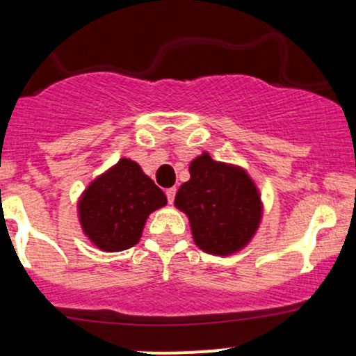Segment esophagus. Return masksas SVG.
Listing matches in <instances>:
<instances>
[{
    "label": "esophagus",
    "mask_w": 356,
    "mask_h": 356,
    "mask_svg": "<svg viewBox=\"0 0 356 356\" xmlns=\"http://www.w3.org/2000/svg\"><path fill=\"white\" fill-rule=\"evenodd\" d=\"M175 192H177V189H175V187H170V189H167V191H165L167 201H169V204H172V202H174V199H175Z\"/></svg>",
    "instance_id": "34e87169"
}]
</instances>
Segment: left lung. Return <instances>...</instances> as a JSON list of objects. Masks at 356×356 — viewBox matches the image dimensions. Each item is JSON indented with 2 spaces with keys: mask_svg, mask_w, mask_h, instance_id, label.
<instances>
[{
  "mask_svg": "<svg viewBox=\"0 0 356 356\" xmlns=\"http://www.w3.org/2000/svg\"><path fill=\"white\" fill-rule=\"evenodd\" d=\"M189 172L174 204L189 218L194 243L216 256L246 248L263 218L261 195L246 170L204 152L191 162Z\"/></svg>",
  "mask_w": 356,
  "mask_h": 356,
  "instance_id": "8db88e82",
  "label": "left lung"
}]
</instances>
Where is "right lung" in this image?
<instances>
[{
  "mask_svg": "<svg viewBox=\"0 0 356 356\" xmlns=\"http://www.w3.org/2000/svg\"><path fill=\"white\" fill-rule=\"evenodd\" d=\"M165 204V194L140 165L120 159L81 194L79 218L85 236L97 248L117 252L136 246L150 212Z\"/></svg>",
  "mask_w": 356,
  "mask_h": 356,
  "instance_id": "1",
  "label": "right lung"
}]
</instances>
